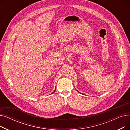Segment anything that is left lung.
Returning <instances> with one entry per match:
<instances>
[{
    "instance_id": "left-lung-1",
    "label": "left lung",
    "mask_w": 130,
    "mask_h": 130,
    "mask_svg": "<svg viewBox=\"0 0 130 130\" xmlns=\"http://www.w3.org/2000/svg\"><path fill=\"white\" fill-rule=\"evenodd\" d=\"M79 93H80V92H79Z\"/></svg>"
}]
</instances>
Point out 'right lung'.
Segmentation results:
<instances>
[{
    "label": "right lung",
    "mask_w": 130,
    "mask_h": 130,
    "mask_svg": "<svg viewBox=\"0 0 130 130\" xmlns=\"http://www.w3.org/2000/svg\"><path fill=\"white\" fill-rule=\"evenodd\" d=\"M55 90H56V89H55V91H54V92H53V93H52V94H53V93H54V92H55Z\"/></svg>",
    "instance_id": "obj_1"
}]
</instances>
